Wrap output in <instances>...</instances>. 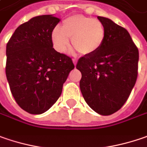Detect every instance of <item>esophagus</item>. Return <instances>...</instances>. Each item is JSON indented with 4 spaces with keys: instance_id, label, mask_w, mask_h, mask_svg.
Here are the masks:
<instances>
[{
    "instance_id": "34e87169",
    "label": "esophagus",
    "mask_w": 147,
    "mask_h": 147,
    "mask_svg": "<svg viewBox=\"0 0 147 147\" xmlns=\"http://www.w3.org/2000/svg\"><path fill=\"white\" fill-rule=\"evenodd\" d=\"M73 62H74V65H76V64H77L78 60L76 59H73Z\"/></svg>"
}]
</instances>
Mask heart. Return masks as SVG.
Returning <instances> with one entry per match:
<instances>
[{
	"mask_svg": "<svg viewBox=\"0 0 147 147\" xmlns=\"http://www.w3.org/2000/svg\"><path fill=\"white\" fill-rule=\"evenodd\" d=\"M105 27L96 19L75 15L63 22L61 28L55 27L51 38L55 48L63 53L72 45L79 53L90 55L98 51L105 39Z\"/></svg>",
	"mask_w": 147,
	"mask_h": 147,
	"instance_id": "obj_1",
	"label": "heart"
}]
</instances>
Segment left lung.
Segmentation results:
<instances>
[{
  "instance_id": "left-lung-1",
  "label": "left lung",
  "mask_w": 147,
  "mask_h": 147,
  "mask_svg": "<svg viewBox=\"0 0 147 147\" xmlns=\"http://www.w3.org/2000/svg\"><path fill=\"white\" fill-rule=\"evenodd\" d=\"M105 39L98 51L81 57L76 68L82 74L80 90L88 105L100 115L118 111L136 84L139 52L128 31L102 16Z\"/></svg>"
}]
</instances>
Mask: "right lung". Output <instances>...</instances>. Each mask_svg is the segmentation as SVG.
<instances>
[{"label":"right lung","mask_w":147,"mask_h":147,"mask_svg":"<svg viewBox=\"0 0 147 147\" xmlns=\"http://www.w3.org/2000/svg\"><path fill=\"white\" fill-rule=\"evenodd\" d=\"M59 20L53 15L33 17L19 26L6 45L7 81L16 102L29 113L48 111L74 69L71 58L53 48L51 34Z\"/></svg>","instance_id":"right-lung-1"}]
</instances>
